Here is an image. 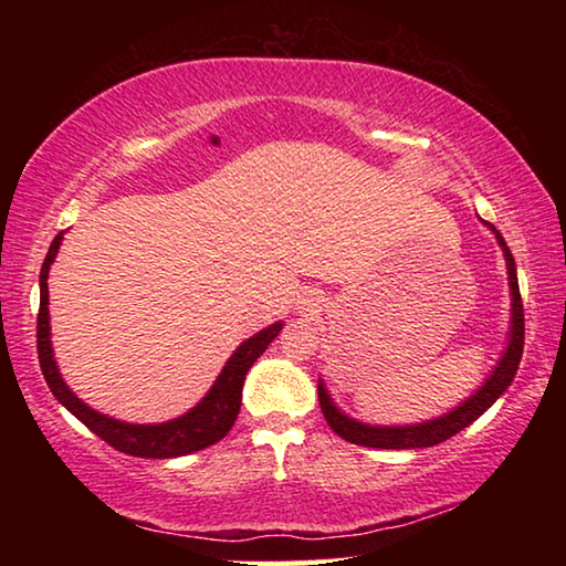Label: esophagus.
Instances as JSON below:
<instances>
[{
	"instance_id": "1",
	"label": "esophagus",
	"mask_w": 566,
	"mask_h": 566,
	"mask_svg": "<svg viewBox=\"0 0 566 566\" xmlns=\"http://www.w3.org/2000/svg\"><path fill=\"white\" fill-rule=\"evenodd\" d=\"M300 310L310 312V314H317L319 312V300H317V296H304V300L300 302Z\"/></svg>"
}]
</instances>
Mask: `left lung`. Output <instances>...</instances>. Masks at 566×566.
<instances>
[{"label": "left lung", "instance_id": "left-lung-1", "mask_svg": "<svg viewBox=\"0 0 566 566\" xmlns=\"http://www.w3.org/2000/svg\"><path fill=\"white\" fill-rule=\"evenodd\" d=\"M492 232L496 234V242H500L504 260H506V274H510V290H512V327H510V339H506V349L502 352V359L496 361V367L490 377L484 379V385L479 387L472 397H467L462 405L454 407L447 415L421 421V424H405V427H375L364 424L344 415V411L334 405L327 387L319 379V407L322 415L327 419V424L337 432L342 439H347L352 444L371 447V449H419V447H434L444 439L454 437L462 432L464 427L472 424L490 409L496 399H500L506 387L512 385V379L520 369L522 349H524V310H522V294H520V282H516V264L514 256L506 247L504 237L496 232L490 224Z\"/></svg>", "mask_w": 566, "mask_h": 566}]
</instances>
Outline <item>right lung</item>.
<instances>
[{"mask_svg": "<svg viewBox=\"0 0 566 566\" xmlns=\"http://www.w3.org/2000/svg\"><path fill=\"white\" fill-rule=\"evenodd\" d=\"M62 232L54 237V242L46 252V260L40 272V314H36V352H40V367L42 375L50 385L52 395L56 397L62 407H66L72 415L82 421L84 427L92 429L94 434L104 439L109 447L124 452L129 457H145V459H171L185 457L191 452H199L209 444L224 439L229 429L234 427V419L242 407V387L244 377L252 364L262 357L264 349L270 347L272 339L280 334L282 322H274L270 327L256 332L254 337L239 344L232 357L227 359L224 369L219 371L212 389L207 391L205 399L197 407H191L187 415L177 419L161 421V424H129V421L112 419L102 411H94L90 405L74 395L66 387V381L60 375V367L54 361L52 352V334H50V266L54 262L56 252L62 244Z\"/></svg>", "mask_w": 566, "mask_h": 566, "instance_id": "right-lung-1", "label": "right lung"}]
</instances>
